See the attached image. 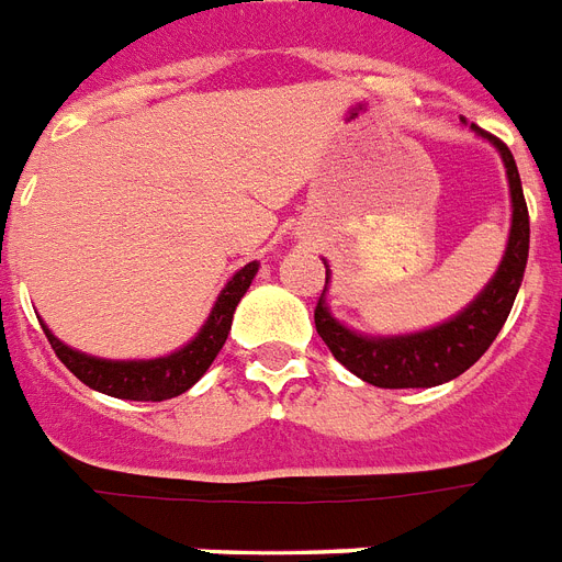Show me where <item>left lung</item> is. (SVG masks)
Masks as SVG:
<instances>
[{
	"label": "left lung",
	"mask_w": 562,
	"mask_h": 562,
	"mask_svg": "<svg viewBox=\"0 0 562 562\" xmlns=\"http://www.w3.org/2000/svg\"><path fill=\"white\" fill-rule=\"evenodd\" d=\"M470 127L499 150L502 161H505V173H508L510 209H514L502 263L482 293L475 295L459 316L447 318L429 330L403 336H362L351 327H345L339 318L330 316L325 304L330 272L325 278V290H322V299L316 304L318 336L351 374L376 385V389H429V385L450 383L459 374H464L467 368L473 366L499 336L502 325L508 322L516 293H519V284H522L531 223H528V205H525L514 154L496 136L484 133L475 124H470Z\"/></svg>",
	"instance_id": "left-lung-1"
}]
</instances>
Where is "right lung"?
<instances>
[{
  "instance_id": "1",
  "label": "right lung",
  "mask_w": 562,
  "mask_h": 562,
  "mask_svg": "<svg viewBox=\"0 0 562 562\" xmlns=\"http://www.w3.org/2000/svg\"><path fill=\"white\" fill-rule=\"evenodd\" d=\"M255 272H258V260L246 263L244 269H237L232 281L223 286V293L217 295V302L211 307L205 325L200 327V334L188 345H182L179 351L168 353V357L156 359H101L89 357L83 351H75L69 345H63L57 336L43 325L48 342H52L54 353L60 357V362L69 368L71 374L78 376L80 383L95 389L110 397H121V401H170L177 394L188 392L200 376L209 371L220 348L226 345V336L232 330V316H235L237 302L244 299V293L252 284Z\"/></svg>"
}]
</instances>
